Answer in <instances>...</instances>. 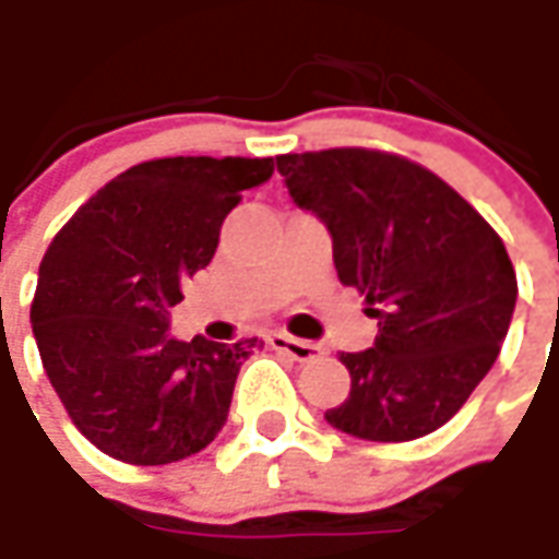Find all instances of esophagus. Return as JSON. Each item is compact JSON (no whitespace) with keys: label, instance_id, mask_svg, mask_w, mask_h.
I'll use <instances>...</instances> for the list:
<instances>
[{"label":"esophagus","instance_id":"obj_1","mask_svg":"<svg viewBox=\"0 0 559 559\" xmlns=\"http://www.w3.org/2000/svg\"><path fill=\"white\" fill-rule=\"evenodd\" d=\"M270 345L276 348V352H283V355H289L292 360H313V357L323 355V348L320 345H313V342H305V338H295L289 333H273L270 335Z\"/></svg>","mask_w":559,"mask_h":559}]
</instances>
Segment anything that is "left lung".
Listing matches in <instances>:
<instances>
[{"label":"left lung","instance_id":"obj_1","mask_svg":"<svg viewBox=\"0 0 559 559\" xmlns=\"http://www.w3.org/2000/svg\"><path fill=\"white\" fill-rule=\"evenodd\" d=\"M298 207L333 233L338 280L379 320L373 348L338 355L348 397L326 411L367 441L436 432L501 352L516 270L483 214L423 164L379 148L276 155Z\"/></svg>","mask_w":559,"mask_h":559}]
</instances>
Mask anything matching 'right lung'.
Returning a JSON list of instances; mask_svg holds the SVG:
<instances>
[{"instance_id":"add662e5","label":"right lung","mask_w":559,"mask_h":559,"mask_svg":"<svg viewBox=\"0 0 559 559\" xmlns=\"http://www.w3.org/2000/svg\"><path fill=\"white\" fill-rule=\"evenodd\" d=\"M270 158H155L105 183L46 248L31 323L68 417L102 454L162 466L224 429L254 338L167 335L183 283L211 264L226 214Z\"/></svg>"}]
</instances>
